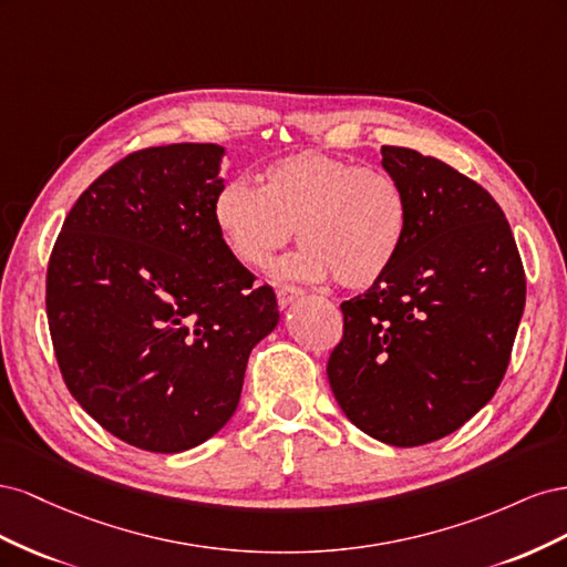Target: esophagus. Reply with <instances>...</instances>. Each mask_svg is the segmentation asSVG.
Returning a JSON list of instances; mask_svg holds the SVG:
<instances>
[{
	"label": "esophagus",
	"instance_id": "obj_1",
	"mask_svg": "<svg viewBox=\"0 0 567 567\" xmlns=\"http://www.w3.org/2000/svg\"><path fill=\"white\" fill-rule=\"evenodd\" d=\"M302 296V290L298 286H279L277 288V302L279 307H288L293 300H298Z\"/></svg>",
	"mask_w": 567,
	"mask_h": 567
}]
</instances>
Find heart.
Returning <instances> with one entry per match:
<instances>
[{"label":"heart","instance_id":"1","mask_svg":"<svg viewBox=\"0 0 567 567\" xmlns=\"http://www.w3.org/2000/svg\"><path fill=\"white\" fill-rule=\"evenodd\" d=\"M213 219L246 267H267L296 229L302 248L281 265V274L310 281L333 277L340 288L362 290L379 284L398 260L409 203L383 169L307 148L274 161L260 188L227 182L213 200Z\"/></svg>","mask_w":567,"mask_h":567}]
</instances>
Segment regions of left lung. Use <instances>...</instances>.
I'll return each mask as SVG.
<instances>
[{
  "mask_svg": "<svg viewBox=\"0 0 567 567\" xmlns=\"http://www.w3.org/2000/svg\"><path fill=\"white\" fill-rule=\"evenodd\" d=\"M409 227L398 260L346 300L329 383L346 416L392 447H419L475 416L499 388L525 307L504 210L483 186L414 148L383 146Z\"/></svg>",
  "mask_w": 567,
  "mask_h": 567,
  "instance_id": "obj_1",
  "label": "left lung"
}]
</instances>
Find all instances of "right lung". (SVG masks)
I'll return each instance as SVG.
<instances>
[{"label": "right lung", "instance_id": "right-lung-1", "mask_svg": "<svg viewBox=\"0 0 567 567\" xmlns=\"http://www.w3.org/2000/svg\"><path fill=\"white\" fill-rule=\"evenodd\" d=\"M217 144L134 151L68 213L47 267V319L78 404L156 454L213 437L238 406L250 350L279 323L271 286L213 219Z\"/></svg>", "mask_w": 567, "mask_h": 567}]
</instances>
